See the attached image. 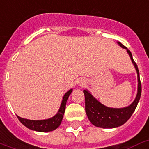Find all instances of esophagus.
<instances>
[{"label": "esophagus", "instance_id": "1", "mask_svg": "<svg viewBox=\"0 0 149 149\" xmlns=\"http://www.w3.org/2000/svg\"><path fill=\"white\" fill-rule=\"evenodd\" d=\"M78 84H79V86H80L82 87V86H84L86 84V82L84 79H79V80L78 81Z\"/></svg>", "mask_w": 149, "mask_h": 149}]
</instances>
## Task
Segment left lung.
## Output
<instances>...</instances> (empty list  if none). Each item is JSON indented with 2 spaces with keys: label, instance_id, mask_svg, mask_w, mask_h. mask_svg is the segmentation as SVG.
<instances>
[{
  "label": "left lung",
  "instance_id": "left-lung-1",
  "mask_svg": "<svg viewBox=\"0 0 149 149\" xmlns=\"http://www.w3.org/2000/svg\"><path fill=\"white\" fill-rule=\"evenodd\" d=\"M117 43L120 47L127 50V53L129 54L131 61L136 68L137 77H138V91L136 98L130 105L123 108H112V107H106L102 103H100L98 100L94 98L92 94L87 89L83 90L85 100H86L85 103H86V112L87 117L94 126L101 128H116L124 124L130 118L135 111L141 97L142 85L139 78L138 67L132 58L130 51L127 49V47H125L120 42H117Z\"/></svg>",
  "mask_w": 149,
  "mask_h": 149
}]
</instances>
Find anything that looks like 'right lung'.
I'll return each instance as SVG.
<instances>
[{
	"instance_id": "obj_1",
	"label": "right lung",
	"mask_w": 149,
	"mask_h": 149,
	"mask_svg": "<svg viewBox=\"0 0 149 149\" xmlns=\"http://www.w3.org/2000/svg\"><path fill=\"white\" fill-rule=\"evenodd\" d=\"M72 91V89H70L65 94L61 102L59 111L53 117L49 119L42 120H32L24 119L17 116L19 120L20 121L25 127L32 130L38 131V132H50V131L54 130L61 125V121L63 120L67 101Z\"/></svg>"
}]
</instances>
